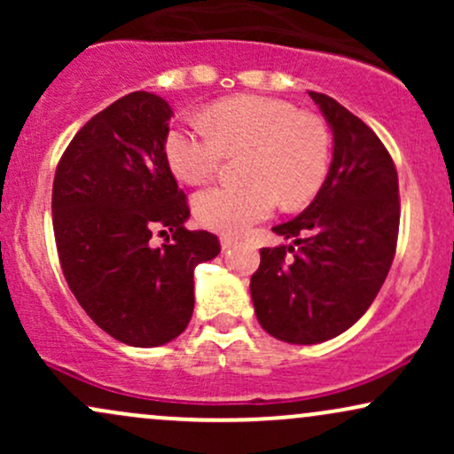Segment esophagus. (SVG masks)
Listing matches in <instances>:
<instances>
[{
  "label": "esophagus",
  "instance_id": "1",
  "mask_svg": "<svg viewBox=\"0 0 454 454\" xmlns=\"http://www.w3.org/2000/svg\"><path fill=\"white\" fill-rule=\"evenodd\" d=\"M220 243H222V249H231V247H234V245H237V239L223 234V237H220Z\"/></svg>",
  "mask_w": 454,
  "mask_h": 454
}]
</instances>
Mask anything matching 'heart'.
Returning a JSON list of instances; mask_svg holds the SVG:
<instances>
[{
    "instance_id": "obj_1",
    "label": "heart",
    "mask_w": 454,
    "mask_h": 454,
    "mask_svg": "<svg viewBox=\"0 0 454 454\" xmlns=\"http://www.w3.org/2000/svg\"><path fill=\"white\" fill-rule=\"evenodd\" d=\"M166 160L187 184H202L226 155L247 153L245 185H213L194 198L196 220L209 231L239 234L284 207L309 202L331 168V132L320 117L267 96H234L215 102L200 123L166 134Z\"/></svg>"
}]
</instances>
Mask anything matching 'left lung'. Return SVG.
I'll use <instances>...</instances> for the list:
<instances>
[{
  "label": "left lung",
  "mask_w": 454,
  "mask_h": 454,
  "mask_svg": "<svg viewBox=\"0 0 454 454\" xmlns=\"http://www.w3.org/2000/svg\"><path fill=\"white\" fill-rule=\"evenodd\" d=\"M309 98L333 132L331 168L311 205L273 226L293 245L260 249L249 281L260 326L299 346L341 335L369 309L399 232L397 170L382 140L333 98Z\"/></svg>",
  "instance_id": "obj_1"
}]
</instances>
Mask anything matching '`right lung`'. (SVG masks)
<instances>
[{
    "instance_id": "1",
    "label": "right lung",
    "mask_w": 454,
    "mask_h": 454,
    "mask_svg": "<svg viewBox=\"0 0 454 454\" xmlns=\"http://www.w3.org/2000/svg\"><path fill=\"white\" fill-rule=\"evenodd\" d=\"M170 117L155 93L119 98L78 129L53 181L67 286L102 331L134 348L164 346L185 331L196 264L220 254L215 234L184 226L187 198L164 151ZM158 230L174 241L153 248Z\"/></svg>"
}]
</instances>
